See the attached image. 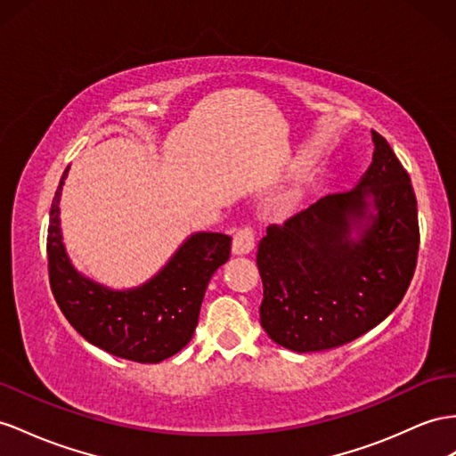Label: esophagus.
I'll return each instance as SVG.
<instances>
[{"mask_svg": "<svg viewBox=\"0 0 456 456\" xmlns=\"http://www.w3.org/2000/svg\"><path fill=\"white\" fill-rule=\"evenodd\" d=\"M254 248V227L242 225L232 237V254H248Z\"/></svg>", "mask_w": 456, "mask_h": 456, "instance_id": "34e87169", "label": "esophagus"}]
</instances>
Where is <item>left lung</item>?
<instances>
[{
    "instance_id": "left-lung-1",
    "label": "left lung",
    "mask_w": 456,
    "mask_h": 456,
    "mask_svg": "<svg viewBox=\"0 0 456 456\" xmlns=\"http://www.w3.org/2000/svg\"><path fill=\"white\" fill-rule=\"evenodd\" d=\"M371 140L373 161L356 189L272 224L260 240V323L297 353L358 339L399 306L412 281L419 247L412 183L387 140L376 131ZM368 197L379 212L353 243L349 224L365 216Z\"/></svg>"
}]
</instances>
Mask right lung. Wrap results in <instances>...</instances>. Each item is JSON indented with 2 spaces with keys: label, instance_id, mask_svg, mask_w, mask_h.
Returning a JSON list of instances; mask_svg holds the SVG:
<instances>
[{
  "label": "right lung",
  "instance_id": "add662e5",
  "mask_svg": "<svg viewBox=\"0 0 456 456\" xmlns=\"http://www.w3.org/2000/svg\"><path fill=\"white\" fill-rule=\"evenodd\" d=\"M65 169L50 209L48 273L52 293L69 323L92 345L140 364H158L189 345L200 316L206 287L231 256V237L198 232L150 283L110 290L73 270L60 231Z\"/></svg>",
  "mask_w": 456,
  "mask_h": 456
}]
</instances>
